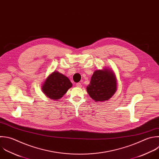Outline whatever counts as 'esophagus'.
Returning a JSON list of instances; mask_svg holds the SVG:
<instances>
[{
	"label": "esophagus",
	"instance_id": "34e87169",
	"mask_svg": "<svg viewBox=\"0 0 159 159\" xmlns=\"http://www.w3.org/2000/svg\"><path fill=\"white\" fill-rule=\"evenodd\" d=\"M76 86L77 87H79V88H81V86H82V85H81V83H76Z\"/></svg>",
	"mask_w": 159,
	"mask_h": 159
}]
</instances>
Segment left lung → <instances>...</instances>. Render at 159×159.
Listing matches in <instances>:
<instances>
[{
	"instance_id": "1",
	"label": "left lung",
	"mask_w": 159,
	"mask_h": 159,
	"mask_svg": "<svg viewBox=\"0 0 159 159\" xmlns=\"http://www.w3.org/2000/svg\"><path fill=\"white\" fill-rule=\"evenodd\" d=\"M116 79L113 72L105 69L94 72L87 92L95 101H104L110 99L116 91Z\"/></svg>"
}]
</instances>
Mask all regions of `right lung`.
Returning <instances> with one entry per match:
<instances>
[{"mask_svg": "<svg viewBox=\"0 0 159 159\" xmlns=\"http://www.w3.org/2000/svg\"><path fill=\"white\" fill-rule=\"evenodd\" d=\"M71 86L72 83L66 76L55 71L45 80L42 91L49 98L56 100L63 97Z\"/></svg>", "mask_w": 159, "mask_h": 159, "instance_id": "1", "label": "right lung"}]
</instances>
